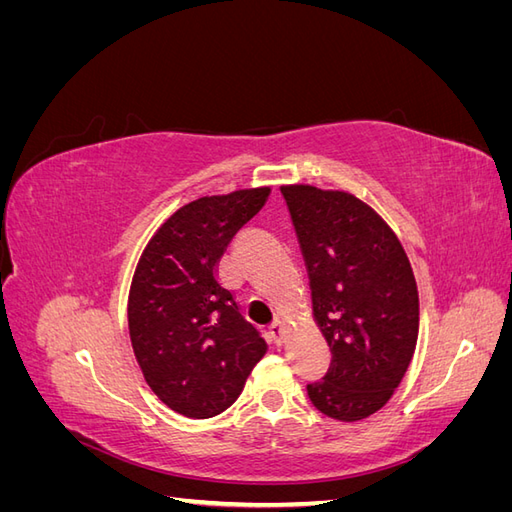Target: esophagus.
Instances as JSON below:
<instances>
[{
	"mask_svg": "<svg viewBox=\"0 0 512 512\" xmlns=\"http://www.w3.org/2000/svg\"><path fill=\"white\" fill-rule=\"evenodd\" d=\"M284 324L282 322H273L271 327H269V339L271 342L275 344V346H280L282 342H284Z\"/></svg>",
	"mask_w": 512,
	"mask_h": 512,
	"instance_id": "obj_1",
	"label": "esophagus"
}]
</instances>
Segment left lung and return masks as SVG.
I'll return each instance as SVG.
<instances>
[{
  "mask_svg": "<svg viewBox=\"0 0 512 512\" xmlns=\"http://www.w3.org/2000/svg\"><path fill=\"white\" fill-rule=\"evenodd\" d=\"M312 288L314 320L331 367L307 384L335 421L378 412L408 371L418 339V290L391 226L361 198L314 185H282Z\"/></svg>",
  "mask_w": 512,
  "mask_h": 512,
  "instance_id": "obj_1",
  "label": "left lung"
}]
</instances>
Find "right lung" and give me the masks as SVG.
<instances>
[{"mask_svg":"<svg viewBox=\"0 0 512 512\" xmlns=\"http://www.w3.org/2000/svg\"><path fill=\"white\" fill-rule=\"evenodd\" d=\"M269 194L250 188L192 200L158 228L136 265L128 299L134 356L151 391L183 416L230 408L267 352L215 267Z\"/></svg>","mask_w":512,"mask_h":512,"instance_id":"1","label":"right lung"}]
</instances>
